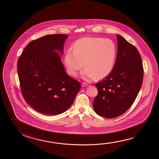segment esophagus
I'll return each instance as SVG.
<instances>
[{
	"instance_id": "34e87169",
	"label": "esophagus",
	"mask_w": 159,
	"mask_h": 159,
	"mask_svg": "<svg viewBox=\"0 0 159 159\" xmlns=\"http://www.w3.org/2000/svg\"><path fill=\"white\" fill-rule=\"evenodd\" d=\"M88 84L86 83H85V82H84V83H82V86H83V87L88 86Z\"/></svg>"
}]
</instances>
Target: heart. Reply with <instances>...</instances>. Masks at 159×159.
<instances>
[{
	"mask_svg": "<svg viewBox=\"0 0 159 159\" xmlns=\"http://www.w3.org/2000/svg\"><path fill=\"white\" fill-rule=\"evenodd\" d=\"M117 48L114 42L109 39L85 37L75 43L74 49L69 48L65 56L68 72L74 75L85 65L81 73L87 80L103 79L109 75L114 66Z\"/></svg>",
	"mask_w": 159,
	"mask_h": 159,
	"instance_id": "1",
	"label": "heart"
}]
</instances>
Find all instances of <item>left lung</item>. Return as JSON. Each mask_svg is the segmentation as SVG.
Masks as SVG:
<instances>
[{"mask_svg": "<svg viewBox=\"0 0 159 159\" xmlns=\"http://www.w3.org/2000/svg\"><path fill=\"white\" fill-rule=\"evenodd\" d=\"M117 52L112 71L96 83L98 93L93 107L96 114L115 118L125 113L135 100L143 76L140 54L134 45L117 35Z\"/></svg>", "mask_w": 159, "mask_h": 159, "instance_id": "1", "label": "left lung"}]
</instances>
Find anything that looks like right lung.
I'll use <instances>...</instances> for the list:
<instances>
[{
    "instance_id": "1",
    "label": "right lung",
    "mask_w": 159,
    "mask_h": 159,
    "mask_svg": "<svg viewBox=\"0 0 159 159\" xmlns=\"http://www.w3.org/2000/svg\"><path fill=\"white\" fill-rule=\"evenodd\" d=\"M65 34H52L30 42L19 57L17 69L24 99L37 111L60 114L73 104L80 83L65 72L60 56Z\"/></svg>"
}]
</instances>
